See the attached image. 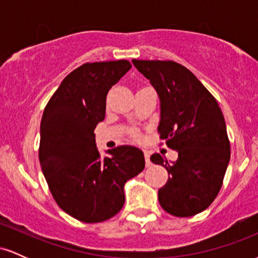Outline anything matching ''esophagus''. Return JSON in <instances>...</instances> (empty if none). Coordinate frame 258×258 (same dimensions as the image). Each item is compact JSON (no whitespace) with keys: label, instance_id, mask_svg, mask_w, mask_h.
<instances>
[{"label":"esophagus","instance_id":"obj_1","mask_svg":"<svg viewBox=\"0 0 258 258\" xmlns=\"http://www.w3.org/2000/svg\"><path fill=\"white\" fill-rule=\"evenodd\" d=\"M144 159H146L147 166H150V165H152V161H150V154L148 150H144Z\"/></svg>","mask_w":258,"mask_h":258}]
</instances>
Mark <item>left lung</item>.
I'll use <instances>...</instances> for the list:
<instances>
[{"label": "left lung", "mask_w": 258, "mask_h": 258, "mask_svg": "<svg viewBox=\"0 0 258 258\" xmlns=\"http://www.w3.org/2000/svg\"><path fill=\"white\" fill-rule=\"evenodd\" d=\"M133 65L149 80L160 98V138L177 150L172 164L160 154L168 179L159 203L176 217H190L216 199L230 159L226 121L215 97L185 67L172 60H137Z\"/></svg>", "instance_id": "obj_1"}]
</instances>
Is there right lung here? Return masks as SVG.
Segmentation results:
<instances>
[{
	"mask_svg": "<svg viewBox=\"0 0 258 258\" xmlns=\"http://www.w3.org/2000/svg\"><path fill=\"white\" fill-rule=\"evenodd\" d=\"M132 68L128 60L86 63L61 81L44 108L40 128L41 168L58 206L76 220L98 223L125 204L123 185L146 166L132 146L100 158L94 128L104 120L106 94Z\"/></svg>",
	"mask_w": 258,
	"mask_h": 258,
	"instance_id": "obj_1",
	"label": "right lung"
}]
</instances>
